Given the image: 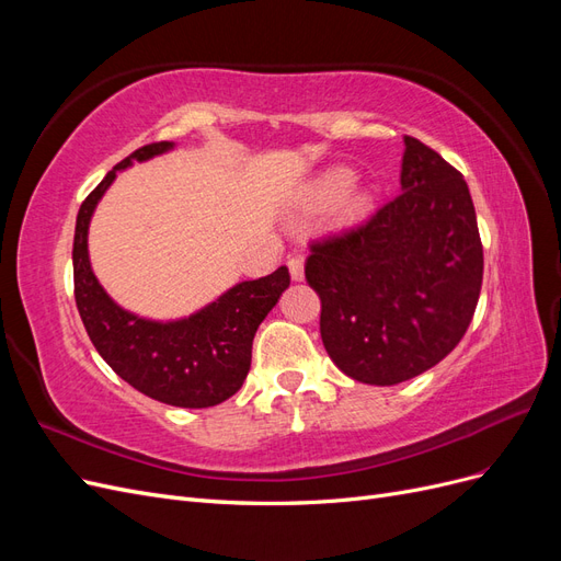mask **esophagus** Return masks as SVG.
<instances>
[{"label": "esophagus", "mask_w": 561, "mask_h": 561, "mask_svg": "<svg viewBox=\"0 0 561 561\" xmlns=\"http://www.w3.org/2000/svg\"><path fill=\"white\" fill-rule=\"evenodd\" d=\"M287 268H290L293 280H301L304 278V260L299 257V254H293V257H287Z\"/></svg>", "instance_id": "esophagus-1"}]
</instances>
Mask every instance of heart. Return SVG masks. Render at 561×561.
I'll return each mask as SVG.
<instances>
[{
	"instance_id": "heart-1",
	"label": "heart",
	"mask_w": 561,
	"mask_h": 561,
	"mask_svg": "<svg viewBox=\"0 0 561 561\" xmlns=\"http://www.w3.org/2000/svg\"><path fill=\"white\" fill-rule=\"evenodd\" d=\"M353 184V173L346 171V168H332V171L322 173L309 190V203L318 208L332 206L334 201H339L336 213L344 219H355L360 217L367 210V196L363 194H347L348 186Z\"/></svg>"
}]
</instances>
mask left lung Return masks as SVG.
Wrapping results in <instances>:
<instances>
[{
    "mask_svg": "<svg viewBox=\"0 0 561 561\" xmlns=\"http://www.w3.org/2000/svg\"><path fill=\"white\" fill-rule=\"evenodd\" d=\"M402 192L365 219L311 241L320 336L355 381L393 386L461 342L482 290L484 254L463 175L404 135Z\"/></svg>",
    "mask_w": 561,
    "mask_h": 561,
    "instance_id": "1",
    "label": "left lung"
}]
</instances>
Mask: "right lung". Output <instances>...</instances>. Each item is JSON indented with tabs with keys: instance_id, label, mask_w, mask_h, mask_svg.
<instances>
[{
	"instance_id": "1",
	"label": "right lung",
	"mask_w": 561,
	"mask_h": 561,
	"mask_svg": "<svg viewBox=\"0 0 561 561\" xmlns=\"http://www.w3.org/2000/svg\"><path fill=\"white\" fill-rule=\"evenodd\" d=\"M171 147L173 142H151L135 149L81 203L72 248L75 299L95 351L118 377L159 402L201 410L229 400L243 386L254 332L290 285V271L280 266L264 278L233 285L206 309L175 322L145 320L116 307L91 271V215L116 171Z\"/></svg>"
}]
</instances>
